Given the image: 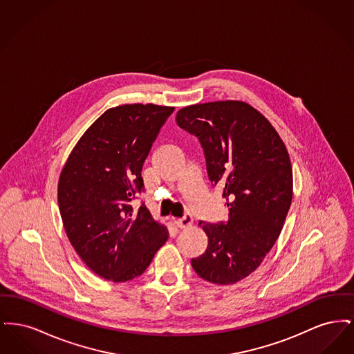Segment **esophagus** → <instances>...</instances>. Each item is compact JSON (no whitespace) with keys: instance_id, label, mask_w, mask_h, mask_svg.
Listing matches in <instances>:
<instances>
[{"instance_id":"obj_1","label":"esophagus","mask_w":354,"mask_h":354,"mask_svg":"<svg viewBox=\"0 0 354 354\" xmlns=\"http://www.w3.org/2000/svg\"><path fill=\"white\" fill-rule=\"evenodd\" d=\"M192 216L189 215V214H185L183 218H180V219L175 220V224H176V227H179V228H187V227H189L191 224H192Z\"/></svg>"}]
</instances>
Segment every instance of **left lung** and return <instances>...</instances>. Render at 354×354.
Masks as SVG:
<instances>
[{
	"mask_svg": "<svg viewBox=\"0 0 354 354\" xmlns=\"http://www.w3.org/2000/svg\"><path fill=\"white\" fill-rule=\"evenodd\" d=\"M176 123L199 139L208 179L223 188L230 211L227 221L199 223L208 245L191 266L209 283L235 284L261 264L283 230L293 187L286 145L245 102L183 107Z\"/></svg>",
	"mask_w": 354,
	"mask_h": 354,
	"instance_id": "left-lung-1",
	"label": "left lung"
}]
</instances>
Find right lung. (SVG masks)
Wrapping results in <instances>:
<instances>
[{
    "label": "right lung",
    "instance_id": "add662e5",
    "mask_svg": "<svg viewBox=\"0 0 354 354\" xmlns=\"http://www.w3.org/2000/svg\"><path fill=\"white\" fill-rule=\"evenodd\" d=\"M174 107L123 104L104 111L78 140L58 182L64 227L84 264L106 280L140 276L169 231L142 203V167Z\"/></svg>",
    "mask_w": 354,
    "mask_h": 354
}]
</instances>
